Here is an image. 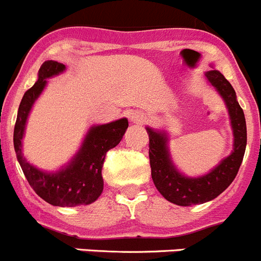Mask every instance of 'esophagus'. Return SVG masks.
<instances>
[{
    "label": "esophagus",
    "mask_w": 261,
    "mask_h": 261,
    "mask_svg": "<svg viewBox=\"0 0 261 261\" xmlns=\"http://www.w3.org/2000/svg\"><path fill=\"white\" fill-rule=\"evenodd\" d=\"M146 115L144 112H141V111H133V112L129 114V120L133 124H144L146 121Z\"/></svg>",
    "instance_id": "1"
}]
</instances>
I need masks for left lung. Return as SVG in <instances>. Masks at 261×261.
<instances>
[{
  "label": "left lung",
  "instance_id": "left-lung-1",
  "mask_svg": "<svg viewBox=\"0 0 261 261\" xmlns=\"http://www.w3.org/2000/svg\"><path fill=\"white\" fill-rule=\"evenodd\" d=\"M206 78L226 102L234 132V151L209 174L200 177H187L172 165L167 150V136L146 128L149 135V159L151 177L159 193L180 206L202 204L221 195L232 183L243 161L247 145V128L242 107L230 82L218 70H209Z\"/></svg>",
  "mask_w": 261,
  "mask_h": 261
}]
</instances>
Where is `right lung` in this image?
Instances as JSON below:
<instances>
[{
	"mask_svg": "<svg viewBox=\"0 0 261 261\" xmlns=\"http://www.w3.org/2000/svg\"><path fill=\"white\" fill-rule=\"evenodd\" d=\"M64 70V64L52 60L40 66L38 82L24 93L18 108L14 126V149L27 181L41 199L55 206H77L91 204L102 193V168L106 154L121 141L128 128V120L120 119L105 125L93 126L77 155L59 172L48 174L30 165L22 154V138L27 116L36 98L45 87L47 78Z\"/></svg>",
	"mask_w": 261,
	"mask_h": 261,
	"instance_id": "1",
	"label": "right lung"
}]
</instances>
